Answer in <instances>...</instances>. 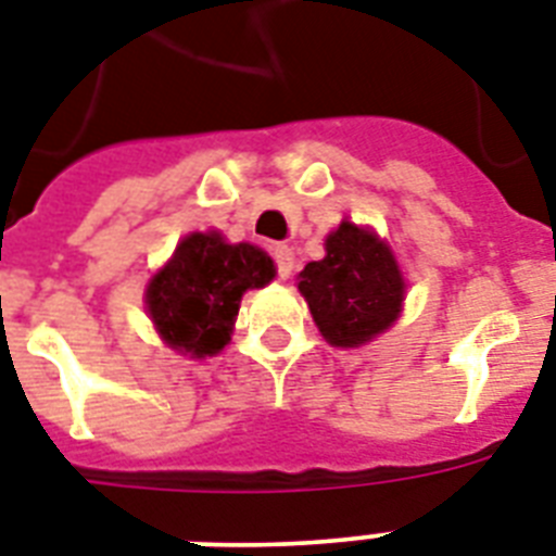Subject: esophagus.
Here are the masks:
<instances>
[{
    "instance_id": "obj_1",
    "label": "esophagus",
    "mask_w": 556,
    "mask_h": 556,
    "mask_svg": "<svg viewBox=\"0 0 556 556\" xmlns=\"http://www.w3.org/2000/svg\"><path fill=\"white\" fill-rule=\"evenodd\" d=\"M273 257L278 275H281V278H290V273L295 269V252H292V247H287V243H275Z\"/></svg>"
}]
</instances>
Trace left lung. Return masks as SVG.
Here are the masks:
<instances>
[{
    "label": "left lung",
    "instance_id": "obj_1",
    "mask_svg": "<svg viewBox=\"0 0 556 556\" xmlns=\"http://www.w3.org/2000/svg\"><path fill=\"white\" fill-rule=\"evenodd\" d=\"M299 290L336 348H358L388 330L404 301L402 273L388 243L350 220L327 238V255L304 266Z\"/></svg>",
    "mask_w": 556,
    "mask_h": 556
}]
</instances>
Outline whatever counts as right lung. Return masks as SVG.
I'll list each match as a JSON object with an SVG mask.
<instances>
[{
    "mask_svg": "<svg viewBox=\"0 0 556 556\" xmlns=\"http://www.w3.org/2000/svg\"><path fill=\"white\" fill-rule=\"evenodd\" d=\"M275 278L273 257L252 243H226L217 232H194L146 290L160 336L180 353L215 355L232 332L241 295Z\"/></svg>",
    "mask_w": 556,
    "mask_h": 556,
    "instance_id": "right-lung-1",
    "label": "right lung"
}]
</instances>
